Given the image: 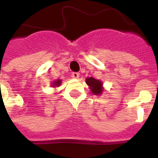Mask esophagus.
Here are the masks:
<instances>
[{"instance_id": "1", "label": "esophagus", "mask_w": 158, "mask_h": 158, "mask_svg": "<svg viewBox=\"0 0 158 158\" xmlns=\"http://www.w3.org/2000/svg\"><path fill=\"white\" fill-rule=\"evenodd\" d=\"M71 76H72L73 79H78L79 77V73H76V72H73L72 73V74H71Z\"/></svg>"}]
</instances>
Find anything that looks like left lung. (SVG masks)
Here are the masks:
<instances>
[{
    "label": "left lung",
    "instance_id": "1",
    "mask_svg": "<svg viewBox=\"0 0 158 158\" xmlns=\"http://www.w3.org/2000/svg\"><path fill=\"white\" fill-rule=\"evenodd\" d=\"M86 84L89 85V89L91 90V92L94 95H102L103 91L102 83L100 81L99 79H96L90 77V78H87L85 80Z\"/></svg>",
    "mask_w": 158,
    "mask_h": 158
}]
</instances>
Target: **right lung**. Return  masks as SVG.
<instances>
[{"label": "right lung", "mask_w": 158, "mask_h": 158, "mask_svg": "<svg viewBox=\"0 0 158 158\" xmlns=\"http://www.w3.org/2000/svg\"><path fill=\"white\" fill-rule=\"evenodd\" d=\"M62 84V80L61 79H57V80H56V81H54L53 82V84H52V86L53 87H57V86H60V85Z\"/></svg>", "instance_id": "add662e5"}]
</instances>
